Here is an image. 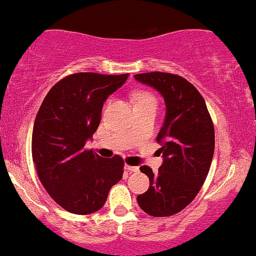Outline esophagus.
Returning <instances> with one entry per match:
<instances>
[{
    "label": "esophagus",
    "mask_w": 256,
    "mask_h": 256,
    "mask_svg": "<svg viewBox=\"0 0 256 256\" xmlns=\"http://www.w3.org/2000/svg\"><path fill=\"white\" fill-rule=\"evenodd\" d=\"M124 168H126V170H127V171H129V172H136V171H139V168L132 166V165H129V164H126Z\"/></svg>",
    "instance_id": "1"
}]
</instances>
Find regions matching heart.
Masks as SVG:
<instances>
[{
    "instance_id": "1",
    "label": "heart",
    "mask_w": 256,
    "mask_h": 256,
    "mask_svg": "<svg viewBox=\"0 0 256 256\" xmlns=\"http://www.w3.org/2000/svg\"><path fill=\"white\" fill-rule=\"evenodd\" d=\"M139 102H155L156 104V98L154 97V94H150V92H140V94H136V104H139Z\"/></svg>"
}]
</instances>
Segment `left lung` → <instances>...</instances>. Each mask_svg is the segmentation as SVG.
Here are the masks:
<instances>
[{
  "label": "left lung",
  "mask_w": 256,
  "mask_h": 256,
  "mask_svg": "<svg viewBox=\"0 0 256 256\" xmlns=\"http://www.w3.org/2000/svg\"><path fill=\"white\" fill-rule=\"evenodd\" d=\"M134 78L156 88L166 104L156 136L164 162L156 174L140 166L150 185L136 201L149 216L168 217L188 206L206 181L214 152V127L202 94L182 76L152 71Z\"/></svg>",
  "instance_id": "1"
}]
</instances>
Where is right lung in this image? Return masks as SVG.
Segmentation results:
<instances>
[{"mask_svg": "<svg viewBox=\"0 0 256 256\" xmlns=\"http://www.w3.org/2000/svg\"><path fill=\"white\" fill-rule=\"evenodd\" d=\"M127 78L128 74H71L49 90L36 113L33 162L42 185L68 212H97L122 178L124 162L120 155L101 158L85 149V143L98 128L104 102Z\"/></svg>", "mask_w": 256, "mask_h": 256, "instance_id": "1", "label": "right lung"}]
</instances>
